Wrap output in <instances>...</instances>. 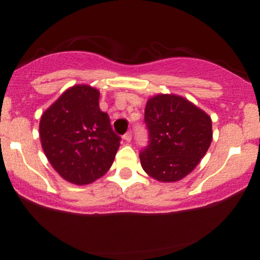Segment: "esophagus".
I'll return each mask as SVG.
<instances>
[{
    "label": "esophagus",
    "instance_id": "1",
    "mask_svg": "<svg viewBox=\"0 0 260 260\" xmlns=\"http://www.w3.org/2000/svg\"><path fill=\"white\" fill-rule=\"evenodd\" d=\"M123 139L126 140V142H131V140H132V131H128V132L123 136Z\"/></svg>",
    "mask_w": 260,
    "mask_h": 260
}]
</instances>
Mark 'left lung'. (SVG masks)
I'll return each instance as SVG.
<instances>
[{"instance_id":"obj_1","label":"left lung","mask_w":260,"mask_h":260,"mask_svg":"<svg viewBox=\"0 0 260 260\" xmlns=\"http://www.w3.org/2000/svg\"><path fill=\"white\" fill-rule=\"evenodd\" d=\"M148 145L139 153L142 168L161 182L183 178L210 147V117L177 95H156L144 111Z\"/></svg>"}]
</instances>
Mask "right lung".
Returning a JSON list of instances; mask_svg holds the SVG:
<instances>
[{"label":"right lung","mask_w":260,"mask_h":260,"mask_svg":"<svg viewBox=\"0 0 260 260\" xmlns=\"http://www.w3.org/2000/svg\"><path fill=\"white\" fill-rule=\"evenodd\" d=\"M99 96L91 86H72L41 116L44 153L71 183L89 184L105 175L120 148L121 137L100 110Z\"/></svg>","instance_id":"1"}]
</instances>
